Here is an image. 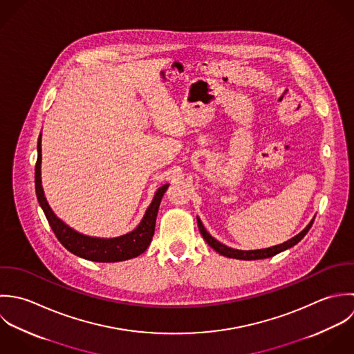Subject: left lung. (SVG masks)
I'll use <instances>...</instances> for the list:
<instances>
[{"label": "left lung", "instance_id": "left-lung-1", "mask_svg": "<svg viewBox=\"0 0 354 354\" xmlns=\"http://www.w3.org/2000/svg\"><path fill=\"white\" fill-rule=\"evenodd\" d=\"M315 221V217L310 220V223L295 236H292L291 239L283 242L281 245H277V246H272V248H267V249H257V250H238V249H232V248H228L223 243H220L218 241H216L213 238L212 235L205 230L203 221L200 220V217H197V223H198V228H200V232L203 235V238L207 241V243L212 248L213 250H216L218 254L221 256H225V257H230V259H236V260H260V259H268V257H272L278 253H281L286 249H290L292 248L294 245H297L309 231V228L312 227Z\"/></svg>", "mask_w": 354, "mask_h": 354}]
</instances>
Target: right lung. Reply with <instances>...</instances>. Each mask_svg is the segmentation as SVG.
<instances>
[{"label":"right lung","instance_id":"1","mask_svg":"<svg viewBox=\"0 0 354 354\" xmlns=\"http://www.w3.org/2000/svg\"><path fill=\"white\" fill-rule=\"evenodd\" d=\"M41 137H42V134L38 138V146H37L38 147V158H37V164H35V193H37L38 203H39L41 208L44 209V213H45L55 235L60 241V243L73 254H76L82 259L90 260V261H95V263L124 261V260H130V259H134V257L142 254L147 249L149 243L151 242L158 207H160L161 198L169 185H164L156 192L153 201L149 205V208L146 209L141 223L131 232L122 235V236H116V238H95V236L83 235V234L72 230L71 227H68L64 221H62L53 213L45 198L42 182H41V161H42Z\"/></svg>","mask_w":354,"mask_h":354}]
</instances>
